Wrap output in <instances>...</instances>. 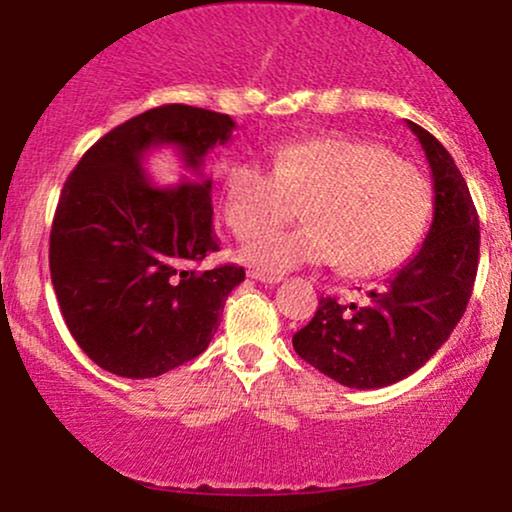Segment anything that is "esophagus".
I'll return each mask as SVG.
<instances>
[{
	"instance_id": "esophagus-1",
	"label": "esophagus",
	"mask_w": 512,
	"mask_h": 512,
	"mask_svg": "<svg viewBox=\"0 0 512 512\" xmlns=\"http://www.w3.org/2000/svg\"><path fill=\"white\" fill-rule=\"evenodd\" d=\"M250 278H255V281H262V283H281L283 276L281 274H267V271H260V269H252L248 271Z\"/></svg>"
}]
</instances>
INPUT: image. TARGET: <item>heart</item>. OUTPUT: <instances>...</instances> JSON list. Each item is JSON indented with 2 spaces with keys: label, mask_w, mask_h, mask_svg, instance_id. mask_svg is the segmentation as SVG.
I'll list each match as a JSON object with an SVG mask.
<instances>
[{
  "label": "heart",
  "mask_w": 512,
  "mask_h": 512,
  "mask_svg": "<svg viewBox=\"0 0 512 512\" xmlns=\"http://www.w3.org/2000/svg\"><path fill=\"white\" fill-rule=\"evenodd\" d=\"M303 203L300 230L278 232L292 203ZM222 212L245 241L243 260L264 271L335 264L357 278L385 276L416 252L428 229L432 189L409 160L375 141L321 134L286 141L271 172L236 160L224 174Z\"/></svg>",
  "instance_id": "b5f03b06"
}]
</instances>
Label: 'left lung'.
Here are the masks:
<instances>
[{
    "label": "left lung",
    "instance_id": "obj_1",
    "mask_svg": "<svg viewBox=\"0 0 512 512\" xmlns=\"http://www.w3.org/2000/svg\"><path fill=\"white\" fill-rule=\"evenodd\" d=\"M435 181V217L418 255L366 307L321 297L307 326L293 335L300 357L340 385L373 390L418 371L454 333L468 307L480 260V219L449 151L409 122Z\"/></svg>",
    "mask_w": 512,
    "mask_h": 512
}]
</instances>
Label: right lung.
Returning a JSON list of instances; mask_svg holds the SVG:
<instances>
[{"instance_id":"add662e5","label":"right lung","mask_w":512,"mask_h":512,"mask_svg":"<svg viewBox=\"0 0 512 512\" xmlns=\"http://www.w3.org/2000/svg\"><path fill=\"white\" fill-rule=\"evenodd\" d=\"M224 113L165 103L96 141L63 184L49 236V269L70 335L103 371L158 378L208 349L243 267L200 271L219 250L212 181L153 186L141 158L172 144L200 174L231 139Z\"/></svg>"}]
</instances>
